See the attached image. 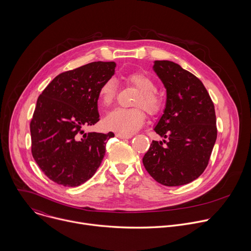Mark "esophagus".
Listing matches in <instances>:
<instances>
[{
    "label": "esophagus",
    "instance_id": "1",
    "mask_svg": "<svg viewBox=\"0 0 251 251\" xmlns=\"http://www.w3.org/2000/svg\"><path fill=\"white\" fill-rule=\"evenodd\" d=\"M116 136L120 139H130L133 137V135H125V134H120V133L116 134Z\"/></svg>",
    "mask_w": 251,
    "mask_h": 251
}]
</instances>
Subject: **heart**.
Here are the masks:
<instances>
[{"label":"heart","instance_id":"1","mask_svg":"<svg viewBox=\"0 0 251 251\" xmlns=\"http://www.w3.org/2000/svg\"><path fill=\"white\" fill-rule=\"evenodd\" d=\"M124 81L136 87L140 94L137 96L134 106L143 107L148 113L155 114L162 107V98L155 91L154 80L144 73H132L123 76ZM116 97V83L113 79H107L98 90V101L103 107H109ZM145 121V113L142 109L117 108L107 114L104 125L114 132L131 135L137 132Z\"/></svg>","mask_w":251,"mask_h":251}]
</instances>
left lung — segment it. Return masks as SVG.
Returning a JSON list of instances; mask_svg holds the SVG:
<instances>
[{
	"label": "left lung",
	"mask_w": 251,
	"mask_h": 251,
	"mask_svg": "<svg viewBox=\"0 0 251 251\" xmlns=\"http://www.w3.org/2000/svg\"><path fill=\"white\" fill-rule=\"evenodd\" d=\"M153 70L167 92L165 109L154 127L166 145L153 141L143 164L164 186L186 185L203 173L216 143L214 106L202 82L180 64L155 60Z\"/></svg>",
	"instance_id": "8db88e82"
}]
</instances>
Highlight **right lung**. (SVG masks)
Segmentation results:
<instances>
[{"label":"right lung","mask_w":251,"mask_h":251,"mask_svg":"<svg viewBox=\"0 0 251 251\" xmlns=\"http://www.w3.org/2000/svg\"><path fill=\"white\" fill-rule=\"evenodd\" d=\"M115 67L114 61H94L65 71L38 98L30 122L31 153L54 183L80 186L99 168L114 134L84 130L99 121L98 90Z\"/></svg>","instance_id":"add662e5"}]
</instances>
